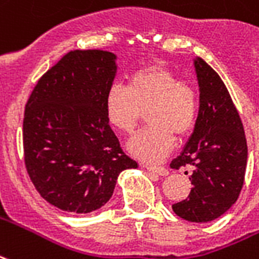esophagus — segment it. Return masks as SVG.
Instances as JSON below:
<instances>
[{
  "label": "esophagus",
  "mask_w": 259,
  "mask_h": 259,
  "mask_svg": "<svg viewBox=\"0 0 259 259\" xmlns=\"http://www.w3.org/2000/svg\"><path fill=\"white\" fill-rule=\"evenodd\" d=\"M143 167H145L149 171H152V173H156L159 176H167L168 170L164 167H160V166H152V164H143Z\"/></svg>",
  "instance_id": "obj_1"
}]
</instances>
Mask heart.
I'll use <instances>...</instances> for the list:
<instances>
[{
  "mask_svg": "<svg viewBox=\"0 0 259 259\" xmlns=\"http://www.w3.org/2000/svg\"><path fill=\"white\" fill-rule=\"evenodd\" d=\"M104 110L112 127L132 133L147 111L149 126L127 143L129 152L144 162H158L174 147V133L187 135L198 116V96L170 68L160 64L132 74L129 85L114 83L105 93Z\"/></svg>",
  "mask_w": 259,
  "mask_h": 259,
  "instance_id": "obj_1",
  "label": "heart"
}]
</instances>
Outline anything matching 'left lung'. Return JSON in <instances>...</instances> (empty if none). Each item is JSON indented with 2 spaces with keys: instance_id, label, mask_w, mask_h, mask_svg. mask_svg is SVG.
I'll return each instance as SVG.
<instances>
[{
  "instance_id": "8db88e82",
  "label": "left lung",
  "mask_w": 259,
  "mask_h": 259,
  "mask_svg": "<svg viewBox=\"0 0 259 259\" xmlns=\"http://www.w3.org/2000/svg\"><path fill=\"white\" fill-rule=\"evenodd\" d=\"M199 83V114L183 152L171 167L191 166L192 189L173 211L189 222L221 217L239 198L247 166V141L227 86L206 61L193 59Z\"/></svg>"
}]
</instances>
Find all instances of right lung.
I'll return each mask as SVG.
<instances>
[{"instance_id":"1","label":"right lung","mask_w":259,"mask_h":259,"mask_svg":"<svg viewBox=\"0 0 259 259\" xmlns=\"http://www.w3.org/2000/svg\"><path fill=\"white\" fill-rule=\"evenodd\" d=\"M116 68L111 52H70L42 75L26 104L27 173L42 198L63 211L100 208L120 171L139 166L122 151L105 115Z\"/></svg>"}]
</instances>
